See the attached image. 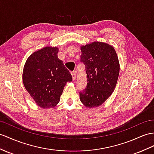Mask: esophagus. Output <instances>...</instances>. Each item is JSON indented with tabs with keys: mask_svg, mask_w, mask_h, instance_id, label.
Returning <instances> with one entry per match:
<instances>
[{
	"mask_svg": "<svg viewBox=\"0 0 154 154\" xmlns=\"http://www.w3.org/2000/svg\"><path fill=\"white\" fill-rule=\"evenodd\" d=\"M71 74H72V76L73 80H76V70L72 71V72H71Z\"/></svg>",
	"mask_w": 154,
	"mask_h": 154,
	"instance_id": "obj_1",
	"label": "esophagus"
}]
</instances>
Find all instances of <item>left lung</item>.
Wrapping results in <instances>:
<instances>
[{
    "mask_svg": "<svg viewBox=\"0 0 154 154\" xmlns=\"http://www.w3.org/2000/svg\"><path fill=\"white\" fill-rule=\"evenodd\" d=\"M81 51L80 61L85 66L88 83L80 92V99L85 106H99L111 95L117 84L118 57L114 48L104 42L87 44Z\"/></svg>",
    "mask_w": 154,
    "mask_h": 154,
    "instance_id": "left-lung-1",
    "label": "left lung"
}]
</instances>
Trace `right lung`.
Masks as SVG:
<instances>
[{"label":"right lung","instance_id":"1","mask_svg":"<svg viewBox=\"0 0 154 154\" xmlns=\"http://www.w3.org/2000/svg\"><path fill=\"white\" fill-rule=\"evenodd\" d=\"M58 48L45 47L30 55L23 72L26 90L39 106L53 108L57 104L66 82L72 75L57 57Z\"/></svg>","mask_w":154,"mask_h":154}]
</instances>
